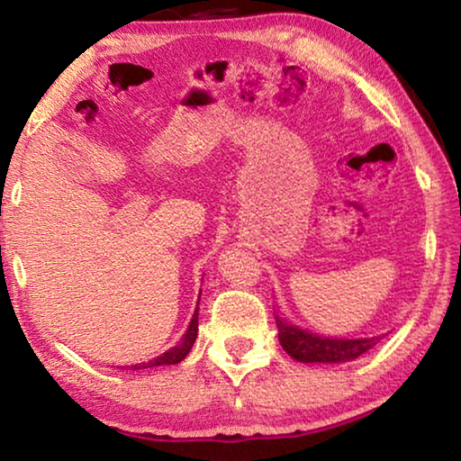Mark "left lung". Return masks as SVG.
Wrapping results in <instances>:
<instances>
[{
  "instance_id": "1",
  "label": "left lung",
  "mask_w": 461,
  "mask_h": 461,
  "mask_svg": "<svg viewBox=\"0 0 461 461\" xmlns=\"http://www.w3.org/2000/svg\"><path fill=\"white\" fill-rule=\"evenodd\" d=\"M278 325V341L285 352L299 362H321V364H335V362H349L356 360L372 349L380 338L368 339H330L319 338V335L307 333L299 327L288 325L283 319L276 317Z\"/></svg>"
}]
</instances>
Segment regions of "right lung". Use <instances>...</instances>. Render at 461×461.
Segmentation results:
<instances>
[{
    "label": "right lung",
    "mask_w": 461,
    "mask_h": 461,
    "mask_svg": "<svg viewBox=\"0 0 461 461\" xmlns=\"http://www.w3.org/2000/svg\"><path fill=\"white\" fill-rule=\"evenodd\" d=\"M197 305H199V303H197ZM197 319H199V313H197V309H194V315H193V319H191L189 331L185 333V339H183L181 346L168 349L167 354L154 357V360H150V362L134 364V366H130V368H131V370H144V368H154V366H167V364L170 366V364H178L181 360H185V356L191 352L193 343H194V339H197V327H199Z\"/></svg>",
    "instance_id": "right-lung-1"
}]
</instances>
